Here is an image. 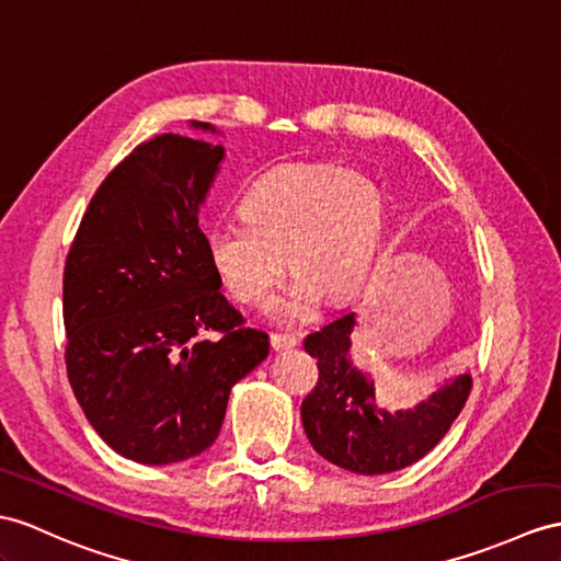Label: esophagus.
<instances>
[{
    "label": "esophagus",
    "mask_w": 561,
    "mask_h": 561,
    "mask_svg": "<svg viewBox=\"0 0 561 561\" xmlns=\"http://www.w3.org/2000/svg\"><path fill=\"white\" fill-rule=\"evenodd\" d=\"M297 345L295 335H285V333H271V350L273 352H283V350H293Z\"/></svg>",
    "instance_id": "obj_1"
}]
</instances>
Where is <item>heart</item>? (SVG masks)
I'll return each mask as SVG.
<instances>
[{
	"instance_id": "obj_1",
	"label": "heart",
	"mask_w": 561,
	"mask_h": 561,
	"mask_svg": "<svg viewBox=\"0 0 561 561\" xmlns=\"http://www.w3.org/2000/svg\"><path fill=\"white\" fill-rule=\"evenodd\" d=\"M242 221L218 224L209 254L240 302L266 307L285 273L299 280L285 302L290 321L309 319L319 295L340 302L374 266L386 202L378 185L337 163L293 161L259 175L240 204Z\"/></svg>"
}]
</instances>
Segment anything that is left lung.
Wrapping results in <instances>:
<instances>
[{
  "label": "left lung",
  "instance_id": "obj_1",
  "mask_svg": "<svg viewBox=\"0 0 561 561\" xmlns=\"http://www.w3.org/2000/svg\"><path fill=\"white\" fill-rule=\"evenodd\" d=\"M354 313H345L305 337L317 359L319 380L302 402L305 433L317 453L335 467L376 476L400 471L438 445L471 392V376L433 392L407 412L376 407L374 383L350 359Z\"/></svg>",
  "mask_w": 561,
  "mask_h": 561
}]
</instances>
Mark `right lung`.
Wrapping results in <instances>:
<instances>
[{
  "instance_id": "right-lung-1",
  "label": "right lung",
  "mask_w": 561,
  "mask_h": 561,
  "mask_svg": "<svg viewBox=\"0 0 561 561\" xmlns=\"http://www.w3.org/2000/svg\"><path fill=\"white\" fill-rule=\"evenodd\" d=\"M221 159V145L173 133L138 145L98 187L66 256L68 380L100 438L140 463L211 447L230 388L268 354V335L218 290L197 221Z\"/></svg>"
}]
</instances>
